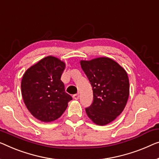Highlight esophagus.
Listing matches in <instances>:
<instances>
[{
	"instance_id": "esophagus-1",
	"label": "esophagus",
	"mask_w": 159,
	"mask_h": 159,
	"mask_svg": "<svg viewBox=\"0 0 159 159\" xmlns=\"http://www.w3.org/2000/svg\"><path fill=\"white\" fill-rule=\"evenodd\" d=\"M73 98L75 99V100H78V99L79 98V93H76V94H74L73 96Z\"/></svg>"
}]
</instances>
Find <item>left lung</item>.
<instances>
[{"instance_id": "1", "label": "left lung", "mask_w": 159, "mask_h": 159, "mask_svg": "<svg viewBox=\"0 0 159 159\" xmlns=\"http://www.w3.org/2000/svg\"><path fill=\"white\" fill-rule=\"evenodd\" d=\"M80 63L93 93V103L86 108L87 116L97 125L109 124L122 113L126 105L129 96L127 73L107 57Z\"/></svg>"}]
</instances>
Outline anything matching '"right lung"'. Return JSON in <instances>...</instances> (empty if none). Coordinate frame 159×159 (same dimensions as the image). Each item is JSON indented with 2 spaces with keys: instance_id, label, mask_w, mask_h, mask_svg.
I'll return each instance as SVG.
<instances>
[{
  "instance_id": "obj_1",
  "label": "right lung",
  "mask_w": 159,
  "mask_h": 159,
  "mask_svg": "<svg viewBox=\"0 0 159 159\" xmlns=\"http://www.w3.org/2000/svg\"><path fill=\"white\" fill-rule=\"evenodd\" d=\"M65 66L60 59L50 56L30 67L23 75L21 93L25 105L43 122L58 119L72 100L61 80Z\"/></svg>"
}]
</instances>
